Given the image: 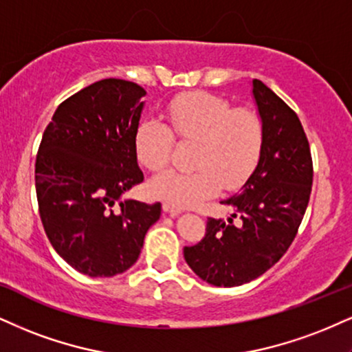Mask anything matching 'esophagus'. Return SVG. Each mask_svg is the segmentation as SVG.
<instances>
[{"mask_svg":"<svg viewBox=\"0 0 352 352\" xmlns=\"http://www.w3.org/2000/svg\"><path fill=\"white\" fill-rule=\"evenodd\" d=\"M162 210L165 211V213L170 214V217H177V214L182 213L180 208H177V206H173V205H170V203H167V201H165L164 205H162Z\"/></svg>","mask_w":352,"mask_h":352,"instance_id":"1","label":"esophagus"}]
</instances>
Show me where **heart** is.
I'll return each mask as SVG.
<instances>
[{
    "label": "heart",
    "instance_id": "1",
    "mask_svg": "<svg viewBox=\"0 0 352 352\" xmlns=\"http://www.w3.org/2000/svg\"><path fill=\"white\" fill-rule=\"evenodd\" d=\"M165 124L144 121L134 135L139 162L160 172L170 162L175 139L195 142L190 172H164L151 180L149 193L179 208L211 197L219 188L238 190L259 165L264 149V121L256 109L234 108L206 91L177 96L165 108Z\"/></svg>",
    "mask_w": 352,
    "mask_h": 352
}]
</instances>
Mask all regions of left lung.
<instances>
[{"label": "left lung", "mask_w": 352, "mask_h": 352, "mask_svg": "<svg viewBox=\"0 0 352 352\" xmlns=\"http://www.w3.org/2000/svg\"><path fill=\"white\" fill-rule=\"evenodd\" d=\"M252 93L265 129L259 165L241 193L221 201L234 208L231 218H208L205 238L184 249L193 272L217 287L243 285L280 261L310 201L313 160L297 113L261 80Z\"/></svg>", "instance_id": "1"}]
</instances>
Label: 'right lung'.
<instances>
[{"instance_id":"right-lung-1","label":"right lung","mask_w":352,"mask_h":352,"mask_svg":"<svg viewBox=\"0 0 352 352\" xmlns=\"http://www.w3.org/2000/svg\"><path fill=\"white\" fill-rule=\"evenodd\" d=\"M146 90L104 78L62 101L42 134L36 193L45 234L67 264L113 277L138 261L162 205L121 200L141 184L134 135Z\"/></svg>"}]
</instances>
